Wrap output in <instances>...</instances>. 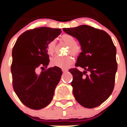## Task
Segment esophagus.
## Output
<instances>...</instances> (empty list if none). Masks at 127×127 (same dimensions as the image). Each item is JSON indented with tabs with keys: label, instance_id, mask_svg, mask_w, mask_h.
<instances>
[{
	"label": "esophagus",
	"instance_id": "34e87169",
	"mask_svg": "<svg viewBox=\"0 0 127 127\" xmlns=\"http://www.w3.org/2000/svg\"><path fill=\"white\" fill-rule=\"evenodd\" d=\"M62 71L63 72H67V71H68V70L66 69H62Z\"/></svg>",
	"mask_w": 127,
	"mask_h": 127
}]
</instances>
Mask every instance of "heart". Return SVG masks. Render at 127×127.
<instances>
[{
  "label": "heart",
  "mask_w": 127,
  "mask_h": 127,
  "mask_svg": "<svg viewBox=\"0 0 127 127\" xmlns=\"http://www.w3.org/2000/svg\"><path fill=\"white\" fill-rule=\"evenodd\" d=\"M63 41L69 46V53L73 55H76L80 52V48L76 45V41L74 38L70 35L65 34L61 36ZM55 46V41L52 40L48 43L47 46V52L50 55H52L54 53ZM73 60L71 56H56L53 58L50 61V64L52 66L61 67V68H67L72 64Z\"/></svg>",
  "instance_id": "obj_1"
}]
</instances>
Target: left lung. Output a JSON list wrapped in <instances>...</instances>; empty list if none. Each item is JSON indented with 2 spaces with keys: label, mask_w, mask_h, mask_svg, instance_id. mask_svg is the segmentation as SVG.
I'll return each instance as SVG.
<instances>
[{
  "label": "left lung",
  "mask_w": 127,
  "mask_h": 127,
  "mask_svg": "<svg viewBox=\"0 0 127 127\" xmlns=\"http://www.w3.org/2000/svg\"><path fill=\"white\" fill-rule=\"evenodd\" d=\"M63 30L76 38L82 50L75 66L84 71L69 70L73 76L71 86L74 96L84 107H96L109 97L114 90L117 70L116 48L107 33L91 26L83 25Z\"/></svg>",
  "instance_id": "obj_1"
}]
</instances>
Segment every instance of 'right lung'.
I'll return each mask as SVG.
<instances>
[{"label": "right lung", "mask_w": 127, "mask_h": 127, "mask_svg": "<svg viewBox=\"0 0 127 127\" xmlns=\"http://www.w3.org/2000/svg\"><path fill=\"white\" fill-rule=\"evenodd\" d=\"M61 33V29L48 27L26 31L13 46L11 66L13 89L20 101L30 109H43L53 97L62 71L55 66L40 73L38 69L47 67L50 62L47 46Z\"/></svg>", "instance_id": "1"}]
</instances>
